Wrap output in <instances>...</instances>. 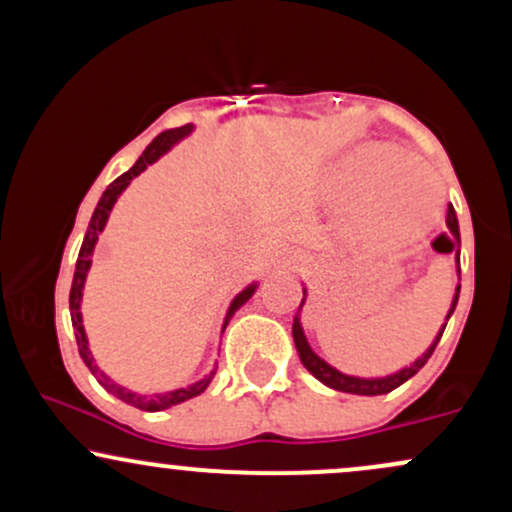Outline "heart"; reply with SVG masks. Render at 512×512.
<instances>
[{
  "mask_svg": "<svg viewBox=\"0 0 512 512\" xmlns=\"http://www.w3.org/2000/svg\"><path fill=\"white\" fill-rule=\"evenodd\" d=\"M421 168H424V163L407 156H399L395 149H387V146H363V149H356L354 154L344 158L342 175L349 187H358L366 182L368 199L375 195L380 182L387 178V190H390L392 197L397 199L399 207L407 209L409 216H416L426 207L428 197H431L433 192L431 178H428L426 173H421ZM431 214L433 209L428 211L426 219L421 223L431 219ZM421 223L409 226L407 231L399 233L397 240H409L416 231H419Z\"/></svg>",
  "mask_w": 512,
  "mask_h": 512,
  "instance_id": "1",
  "label": "heart"
}]
</instances>
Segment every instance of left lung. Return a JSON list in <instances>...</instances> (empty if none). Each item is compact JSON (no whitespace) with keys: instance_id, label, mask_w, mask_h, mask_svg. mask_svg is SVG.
Instances as JSON below:
<instances>
[{"instance_id":"obj_1","label":"left lung","mask_w":512,"mask_h":512,"mask_svg":"<svg viewBox=\"0 0 512 512\" xmlns=\"http://www.w3.org/2000/svg\"><path fill=\"white\" fill-rule=\"evenodd\" d=\"M445 226H448L450 231V252H455V267H457V276H460V223H457V214L455 209H452V204L448 207V219H445ZM305 296H308V289L303 286V301H301V308H298L296 317H293V344H296V351H298V358H301V363L305 368H308V373H313L317 380H320L322 385L332 387V390H339V392H349V395H363V397H375V395H387V392H392L395 387H399L402 383H407L409 378H414L416 373H419L421 368L426 366V361L431 358L433 349H436L440 337H443V330L445 325H448L450 315L455 313V305H457V298H460V284L455 286V296H452V303H450V310L448 315H445V322L443 327H440L436 339H433L431 346L421 354L416 361H411L409 366L395 370V373L390 375H380V378H361V375H349V373H342V370H337L330 363L325 361V358H320L313 351V346L308 344V337H305L303 332V322H301V310L305 305Z\"/></svg>"}]
</instances>
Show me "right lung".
I'll list each match as a JSON object with an SVG mask.
<instances>
[{"mask_svg": "<svg viewBox=\"0 0 512 512\" xmlns=\"http://www.w3.org/2000/svg\"><path fill=\"white\" fill-rule=\"evenodd\" d=\"M192 129H195V125H182V127L166 129V132H161L154 139V142L146 146L144 154L137 158V163H134V166L129 168L127 173H122L120 178L113 180L108 187H105L103 197L98 199L96 209H93L91 221H88L84 243H81V250H79V260H76L72 291H69V315H72V327H74L76 344H79V356L84 358L86 368L91 370L93 378H96L98 383H101V387H105V392H110V395H115L117 399H122V402H125V404H132V407H137V409H142V411H163V409L175 407V404H180V402H187V399L202 395V392L209 387L211 380H214L216 363H214V366H211V370H209L207 375H204V378H199V380H195V383H190V385H185V387H175V390H168V392H154V395H142V392H134V390H129V387H122L120 383H115V380L110 378V375L105 373V370H101V366H98V363H96V356L91 354V346H88V337H86V330H84V317H81V298H84V286H86L88 269H91V262H93V250H96L98 236H101V233H103V228H105V223H108V219H110V211H113L115 202H117V199H120L122 192L127 190L129 182L137 178V175H142L144 170L151 166V163L158 161V158L166 156L175 144L182 142V139H185V137H190ZM255 291H257V281H252L250 286H245V289L240 291L236 298H233L231 305H228V310H226V317H223L221 334H223V330H226L228 322H231V317L236 315V310L243 308V305L250 301L252 293H255Z\"/></svg>", "mask_w": 512, "mask_h": 512, "instance_id": "obj_1", "label": "right lung"}]
</instances>
